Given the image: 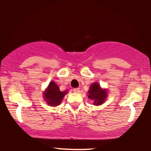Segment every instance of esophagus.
Here are the masks:
<instances>
[{
    "label": "esophagus",
    "instance_id": "esophagus-1",
    "mask_svg": "<svg viewBox=\"0 0 151 151\" xmlns=\"http://www.w3.org/2000/svg\"><path fill=\"white\" fill-rule=\"evenodd\" d=\"M74 92L75 93H79V88H74V89H73Z\"/></svg>",
    "mask_w": 151,
    "mask_h": 151
}]
</instances>
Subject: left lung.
I'll use <instances>...</instances> for the list:
<instances>
[{
    "label": "left lung",
    "instance_id": "left-lung-1",
    "mask_svg": "<svg viewBox=\"0 0 151 151\" xmlns=\"http://www.w3.org/2000/svg\"><path fill=\"white\" fill-rule=\"evenodd\" d=\"M88 98L93 101V105H101L107 98V89H104L98 82H94L89 86Z\"/></svg>",
    "mask_w": 151,
    "mask_h": 151
}]
</instances>
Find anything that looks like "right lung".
Segmentation results:
<instances>
[{
    "mask_svg": "<svg viewBox=\"0 0 151 151\" xmlns=\"http://www.w3.org/2000/svg\"><path fill=\"white\" fill-rule=\"evenodd\" d=\"M67 93V91H60V88L57 85L56 83L52 81L43 93V97L48 105L51 106H57L60 105L62 99Z\"/></svg>",
    "mask_w": 151,
    "mask_h": 151,
    "instance_id": "obj_1",
    "label": "right lung"
}]
</instances>
